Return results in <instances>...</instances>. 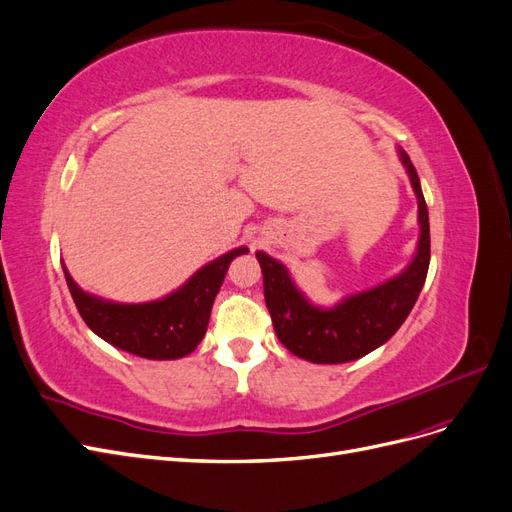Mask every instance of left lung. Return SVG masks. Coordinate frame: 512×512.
Wrapping results in <instances>:
<instances>
[{
  "label": "left lung",
  "instance_id": "8db88e82",
  "mask_svg": "<svg viewBox=\"0 0 512 512\" xmlns=\"http://www.w3.org/2000/svg\"><path fill=\"white\" fill-rule=\"evenodd\" d=\"M412 188L418 198L421 239L418 252L408 269L376 288L354 294L333 309H320L309 303L292 284L282 262L265 252H256L265 284V301L280 342L312 363H348L376 350L395 335L421 294L429 269V213L408 153L399 149Z\"/></svg>",
  "mask_w": 512,
  "mask_h": 512
}]
</instances>
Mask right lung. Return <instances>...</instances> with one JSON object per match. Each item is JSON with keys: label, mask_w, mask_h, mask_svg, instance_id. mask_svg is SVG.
Returning <instances> with one entry per match:
<instances>
[{"label": "right lung", "mask_w": 512, "mask_h": 512, "mask_svg": "<svg viewBox=\"0 0 512 512\" xmlns=\"http://www.w3.org/2000/svg\"><path fill=\"white\" fill-rule=\"evenodd\" d=\"M247 247H237L196 271L188 284L166 299L151 303H108L83 292L64 267L72 299L87 327L104 342L143 359H181L200 344L207 333L211 307L228 265Z\"/></svg>", "instance_id": "right-lung-1"}]
</instances>
